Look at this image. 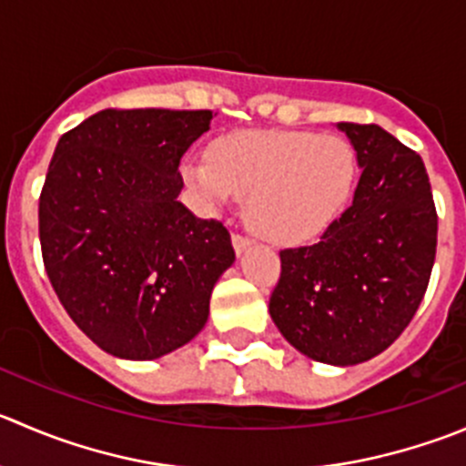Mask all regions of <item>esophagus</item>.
Instances as JSON below:
<instances>
[{
  "label": "esophagus",
  "instance_id": "1",
  "mask_svg": "<svg viewBox=\"0 0 466 466\" xmlns=\"http://www.w3.org/2000/svg\"><path fill=\"white\" fill-rule=\"evenodd\" d=\"M232 246H234V250H237V255H243V252L252 246V241L248 237H241V234H234Z\"/></svg>",
  "mask_w": 466,
  "mask_h": 466
}]
</instances>
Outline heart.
<instances>
[{"label": "heart", "mask_w": 466, "mask_h": 466, "mask_svg": "<svg viewBox=\"0 0 466 466\" xmlns=\"http://www.w3.org/2000/svg\"><path fill=\"white\" fill-rule=\"evenodd\" d=\"M182 175L209 205L246 198V223L278 246L314 241L341 216L358 177L353 146L334 134L241 129L184 161Z\"/></svg>", "instance_id": "heart-1"}]
</instances>
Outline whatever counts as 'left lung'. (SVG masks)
<instances>
[{
  "mask_svg": "<svg viewBox=\"0 0 466 466\" xmlns=\"http://www.w3.org/2000/svg\"><path fill=\"white\" fill-rule=\"evenodd\" d=\"M362 168L353 205L319 243L279 252L268 311L307 358L353 367L400 337L428 289L437 211L426 166L378 125L339 123Z\"/></svg>",
  "mask_w": 466,
  "mask_h": 466,
  "instance_id": "obj_1",
  "label": "left lung"
}]
</instances>
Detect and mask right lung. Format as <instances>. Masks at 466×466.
Masks as SVG:
<instances>
[{"label":"right lung","mask_w":466,"mask_h":466,"mask_svg":"<svg viewBox=\"0 0 466 466\" xmlns=\"http://www.w3.org/2000/svg\"><path fill=\"white\" fill-rule=\"evenodd\" d=\"M211 111L104 108L56 143L38 205L47 278L76 328L123 360L191 341L234 264L229 232L179 202Z\"/></svg>","instance_id":"add662e5"}]
</instances>
